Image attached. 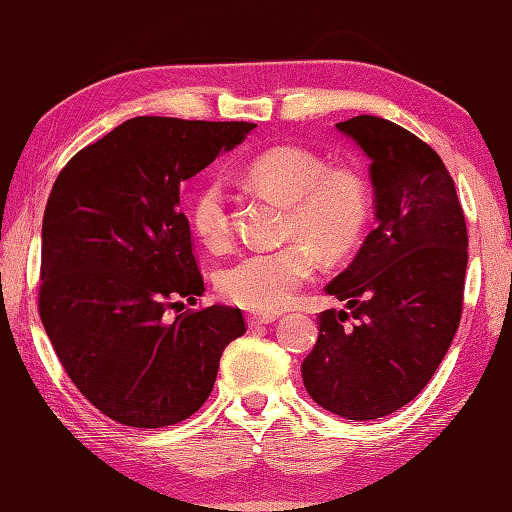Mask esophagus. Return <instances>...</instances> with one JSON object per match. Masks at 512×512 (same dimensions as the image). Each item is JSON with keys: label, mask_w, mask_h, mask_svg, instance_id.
Listing matches in <instances>:
<instances>
[{"label": "esophagus", "mask_w": 512, "mask_h": 512, "mask_svg": "<svg viewBox=\"0 0 512 512\" xmlns=\"http://www.w3.org/2000/svg\"><path fill=\"white\" fill-rule=\"evenodd\" d=\"M246 322H248L250 328L264 326V324H273L275 322V315H270V313H248L246 315Z\"/></svg>", "instance_id": "esophagus-1"}]
</instances>
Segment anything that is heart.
<instances>
[{
  "label": "heart",
  "instance_id": "heart-1",
  "mask_svg": "<svg viewBox=\"0 0 512 512\" xmlns=\"http://www.w3.org/2000/svg\"><path fill=\"white\" fill-rule=\"evenodd\" d=\"M250 186L277 197L288 213L284 235L295 237L279 248H253L217 273V288L228 302L259 313L284 308L319 266L322 248L342 257L362 237L370 190L362 170L328 166L304 146H273L244 166ZM188 222L210 248H224L233 237V213L222 179L210 175L197 184L188 202Z\"/></svg>",
  "mask_w": 512,
  "mask_h": 512
}]
</instances>
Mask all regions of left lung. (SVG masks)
<instances>
[{
  "label": "left lung",
  "instance_id": "1",
  "mask_svg": "<svg viewBox=\"0 0 512 512\" xmlns=\"http://www.w3.org/2000/svg\"><path fill=\"white\" fill-rule=\"evenodd\" d=\"M337 128L370 157L377 224L326 286L348 310L319 313L302 377L319 406L366 422L413 402L442 364L462 319L468 233L453 177L426 142L373 115Z\"/></svg>",
  "mask_w": 512,
  "mask_h": 512
}]
</instances>
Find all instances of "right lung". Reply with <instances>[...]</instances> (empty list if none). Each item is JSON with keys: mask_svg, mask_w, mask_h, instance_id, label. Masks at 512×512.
I'll use <instances>...</instances> for the list:
<instances>
[{"mask_svg": "<svg viewBox=\"0 0 512 512\" xmlns=\"http://www.w3.org/2000/svg\"><path fill=\"white\" fill-rule=\"evenodd\" d=\"M257 124L133 117L70 157L42 224L39 317L70 382L133 428L182 422L246 333L239 308H186L204 293L182 182Z\"/></svg>", "mask_w": 512, "mask_h": 512, "instance_id": "1", "label": "right lung"}]
</instances>
